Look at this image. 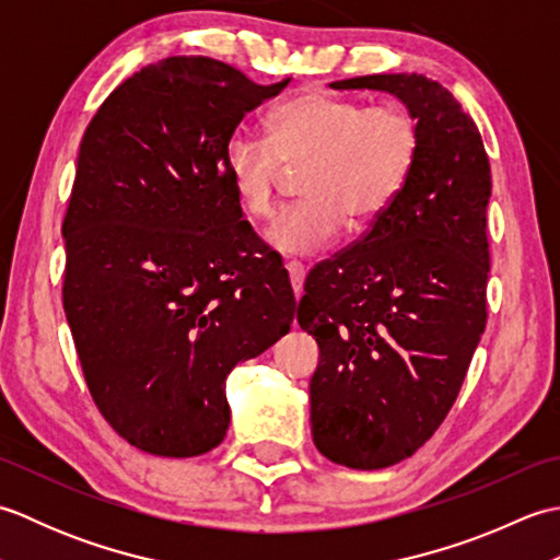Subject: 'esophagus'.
<instances>
[{"instance_id": "1", "label": "esophagus", "mask_w": 560, "mask_h": 560, "mask_svg": "<svg viewBox=\"0 0 560 560\" xmlns=\"http://www.w3.org/2000/svg\"><path fill=\"white\" fill-rule=\"evenodd\" d=\"M287 269H289V279H291L293 293H295V295H301V291H303V281H305V267L301 265L299 259H291V261H287Z\"/></svg>"}]
</instances>
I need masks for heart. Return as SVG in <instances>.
Returning a JSON list of instances; mask_svg holds the SVG:
<instances>
[{
  "label": "heart",
  "instance_id": "b5f03b06",
  "mask_svg": "<svg viewBox=\"0 0 560 560\" xmlns=\"http://www.w3.org/2000/svg\"><path fill=\"white\" fill-rule=\"evenodd\" d=\"M421 129L399 105H371L303 93L267 120V139L235 135L223 153L225 175L247 217L269 219L287 171H301L299 205L271 223L267 241L307 255L329 245L343 221L353 229L377 219L419 159Z\"/></svg>",
  "mask_w": 560,
  "mask_h": 560
}]
</instances>
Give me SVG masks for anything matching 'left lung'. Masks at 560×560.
Masks as SVG:
<instances>
[{
  "label": "left lung",
  "instance_id": "1",
  "mask_svg": "<svg viewBox=\"0 0 560 560\" xmlns=\"http://www.w3.org/2000/svg\"><path fill=\"white\" fill-rule=\"evenodd\" d=\"M331 89L387 91L421 129L397 199L305 279L299 325L319 347L311 377L317 450L351 469L411 457L455 404L486 329L491 165L471 117L423 74Z\"/></svg>",
  "mask_w": 560,
  "mask_h": 560
}]
</instances>
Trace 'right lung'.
Instances as JSON below:
<instances>
[{"label":"right lung","mask_w":560,"mask_h":560,"mask_svg":"<svg viewBox=\"0 0 560 560\" xmlns=\"http://www.w3.org/2000/svg\"><path fill=\"white\" fill-rule=\"evenodd\" d=\"M287 86L168 57L122 81L83 132L65 315L103 419L149 455L217 447L225 377L291 329L289 273L243 221L223 165L245 113Z\"/></svg>","instance_id":"1"}]
</instances>
